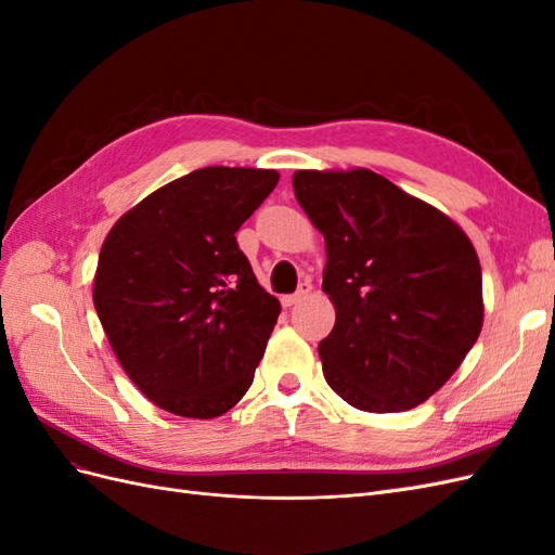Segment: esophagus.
Listing matches in <instances>:
<instances>
[{"label":"esophagus","mask_w":555,"mask_h":555,"mask_svg":"<svg viewBox=\"0 0 555 555\" xmlns=\"http://www.w3.org/2000/svg\"><path fill=\"white\" fill-rule=\"evenodd\" d=\"M310 294H312V284H310V282H300V284H298V289H296V294H292V296H284V298H282V306H284V308L298 306L300 300H306Z\"/></svg>","instance_id":"34e87169"}]
</instances>
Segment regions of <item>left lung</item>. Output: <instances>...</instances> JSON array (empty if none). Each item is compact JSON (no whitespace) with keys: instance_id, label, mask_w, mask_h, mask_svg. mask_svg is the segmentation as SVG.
Returning <instances> with one entry per match:
<instances>
[{"instance_id":"left-lung-1","label":"left lung","mask_w":555,"mask_h":555,"mask_svg":"<svg viewBox=\"0 0 555 555\" xmlns=\"http://www.w3.org/2000/svg\"><path fill=\"white\" fill-rule=\"evenodd\" d=\"M292 182L326 243L335 326L319 359L328 386L363 412L422 405L481 333L475 245L449 215L367 169L296 171Z\"/></svg>"}]
</instances>
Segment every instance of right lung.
Instances as JSON below:
<instances>
[{"label":"right lung","instance_id":"add662e5","mask_svg":"<svg viewBox=\"0 0 555 555\" xmlns=\"http://www.w3.org/2000/svg\"><path fill=\"white\" fill-rule=\"evenodd\" d=\"M280 173L206 166L147 194L99 251L94 308L127 377L157 408L215 418L249 389L280 314L236 231Z\"/></svg>","mask_w":555,"mask_h":555}]
</instances>
